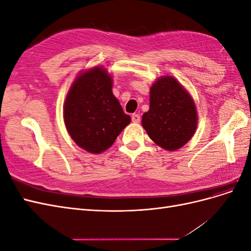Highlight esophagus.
Here are the masks:
<instances>
[{
  "instance_id": "1",
  "label": "esophagus",
  "mask_w": 251,
  "mask_h": 251,
  "mask_svg": "<svg viewBox=\"0 0 251 251\" xmlns=\"http://www.w3.org/2000/svg\"><path fill=\"white\" fill-rule=\"evenodd\" d=\"M132 121H133L134 124L140 123V115H139V114H133V115H132Z\"/></svg>"
}]
</instances>
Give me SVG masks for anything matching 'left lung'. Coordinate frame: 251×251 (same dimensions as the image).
Here are the masks:
<instances>
[{"mask_svg": "<svg viewBox=\"0 0 251 251\" xmlns=\"http://www.w3.org/2000/svg\"><path fill=\"white\" fill-rule=\"evenodd\" d=\"M197 119L193 98L174 77H162L151 86L142 126L159 147L168 151L183 147L193 137Z\"/></svg>", "mask_w": 251, "mask_h": 251, "instance_id": "1", "label": "left lung"}]
</instances>
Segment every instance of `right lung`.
<instances>
[{"mask_svg":"<svg viewBox=\"0 0 251 251\" xmlns=\"http://www.w3.org/2000/svg\"><path fill=\"white\" fill-rule=\"evenodd\" d=\"M64 119L75 143L90 153L109 149L131 123L112 93V78L100 67L81 74L67 95Z\"/></svg>","mask_w":251,"mask_h":251,"instance_id":"add662e5","label":"right lung"}]
</instances>
